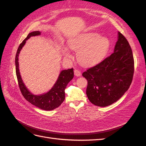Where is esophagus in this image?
<instances>
[{
    "label": "esophagus",
    "mask_w": 146,
    "mask_h": 146,
    "mask_svg": "<svg viewBox=\"0 0 146 146\" xmlns=\"http://www.w3.org/2000/svg\"><path fill=\"white\" fill-rule=\"evenodd\" d=\"M74 74H75V76L79 77L81 76V72L78 69H75L74 70Z\"/></svg>",
    "instance_id": "34e87169"
}]
</instances>
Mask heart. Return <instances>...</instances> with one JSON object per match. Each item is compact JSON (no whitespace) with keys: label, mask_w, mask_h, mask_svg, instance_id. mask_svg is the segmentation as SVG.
<instances>
[{"label":"heart","mask_w":146,"mask_h":146,"mask_svg":"<svg viewBox=\"0 0 146 146\" xmlns=\"http://www.w3.org/2000/svg\"><path fill=\"white\" fill-rule=\"evenodd\" d=\"M70 49L77 52L80 62L86 66L94 65L99 63L107 55L109 50L110 40L105 36H100L96 32H86L79 35L68 42ZM64 55L72 56L68 48H64Z\"/></svg>","instance_id":"heart-1"}]
</instances>
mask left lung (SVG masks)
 Segmentation results:
<instances>
[{"label":"left lung","instance_id":"left-lung-1","mask_svg":"<svg viewBox=\"0 0 146 146\" xmlns=\"http://www.w3.org/2000/svg\"><path fill=\"white\" fill-rule=\"evenodd\" d=\"M133 74L131 48L125 37L119 32L113 54L82 74L88 80V99L102 107L116 102L129 90Z\"/></svg>","mask_w":146,"mask_h":146}]
</instances>
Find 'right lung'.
<instances>
[{
  "instance_id": "1",
  "label": "right lung",
  "mask_w": 146,
  "mask_h": 146,
  "mask_svg": "<svg viewBox=\"0 0 146 146\" xmlns=\"http://www.w3.org/2000/svg\"><path fill=\"white\" fill-rule=\"evenodd\" d=\"M40 34L41 32L39 31L31 32L27 35V38L20 44L18 48H17L15 58L16 73L19 87L24 98L30 104L36 106L38 108L43 110L49 111V110H53L58 107L63 103L65 99L64 90L68 83L74 77V69L73 68H71L68 70H62L60 74L58 80H56L54 86L47 93L39 96H35L31 93L25 87L21 77L19 70L18 56L20 51L24 46L26 41L30 37L40 35Z\"/></svg>"
}]
</instances>
